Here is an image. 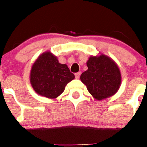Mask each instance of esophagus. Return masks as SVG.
<instances>
[{"label": "esophagus", "mask_w": 147, "mask_h": 147, "mask_svg": "<svg viewBox=\"0 0 147 147\" xmlns=\"http://www.w3.org/2000/svg\"><path fill=\"white\" fill-rule=\"evenodd\" d=\"M81 76V72H77V73L75 74V77L76 78H78Z\"/></svg>", "instance_id": "1"}]
</instances>
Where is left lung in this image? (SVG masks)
I'll return each instance as SVG.
<instances>
[{
  "label": "left lung",
  "mask_w": 147,
  "mask_h": 147,
  "mask_svg": "<svg viewBox=\"0 0 147 147\" xmlns=\"http://www.w3.org/2000/svg\"><path fill=\"white\" fill-rule=\"evenodd\" d=\"M88 70L81 75V81L97 100L111 96L121 84V74L117 63L108 56H91L86 63Z\"/></svg>",
  "instance_id": "obj_1"
}]
</instances>
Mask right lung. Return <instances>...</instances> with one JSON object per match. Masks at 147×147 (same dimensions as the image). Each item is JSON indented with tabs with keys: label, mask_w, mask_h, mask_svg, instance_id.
Returning <instances> with one entry per match:
<instances>
[{
	"label": "right lung",
	"mask_w": 147,
	"mask_h": 147,
	"mask_svg": "<svg viewBox=\"0 0 147 147\" xmlns=\"http://www.w3.org/2000/svg\"><path fill=\"white\" fill-rule=\"evenodd\" d=\"M75 78L67 65L61 64L50 52L40 55L30 71V83L37 94L55 98L63 92L66 84Z\"/></svg>",
	"instance_id": "right-lung-1"
}]
</instances>
